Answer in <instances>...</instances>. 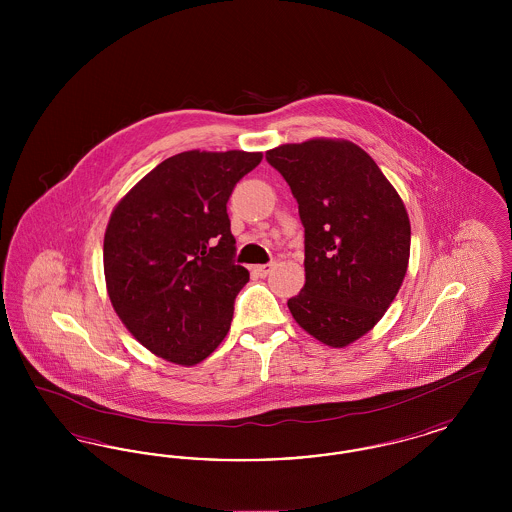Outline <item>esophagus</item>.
Returning a JSON list of instances; mask_svg holds the SVG:
<instances>
[{
    "label": "esophagus",
    "instance_id": "obj_1",
    "mask_svg": "<svg viewBox=\"0 0 512 512\" xmlns=\"http://www.w3.org/2000/svg\"><path fill=\"white\" fill-rule=\"evenodd\" d=\"M272 268H274V263H268V265H257V267H253V272H255L257 276L265 278V276H268V274L272 272Z\"/></svg>",
    "mask_w": 512,
    "mask_h": 512
}]
</instances>
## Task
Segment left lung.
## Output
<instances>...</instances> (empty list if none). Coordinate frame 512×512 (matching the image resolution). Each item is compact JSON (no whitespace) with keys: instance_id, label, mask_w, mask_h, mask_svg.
<instances>
[{"instance_id":"left-lung-1","label":"left lung","mask_w":512,"mask_h":512,"mask_svg":"<svg viewBox=\"0 0 512 512\" xmlns=\"http://www.w3.org/2000/svg\"><path fill=\"white\" fill-rule=\"evenodd\" d=\"M305 228V286L288 299L295 322L330 347L370 332L409 267L403 199L365 149L332 138L268 149Z\"/></svg>"}]
</instances>
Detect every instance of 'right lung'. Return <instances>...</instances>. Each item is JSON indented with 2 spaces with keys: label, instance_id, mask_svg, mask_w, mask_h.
I'll list each match as a JSON object with an SVG mask.
<instances>
[{
  "label": "right lung",
  "instance_id": "add662e5",
  "mask_svg": "<svg viewBox=\"0 0 512 512\" xmlns=\"http://www.w3.org/2000/svg\"><path fill=\"white\" fill-rule=\"evenodd\" d=\"M261 151H184L159 163L115 205L103 238L115 313L153 355L180 366L226 338L249 280L234 265L226 203Z\"/></svg>",
  "mask_w": 512,
  "mask_h": 512
}]
</instances>
